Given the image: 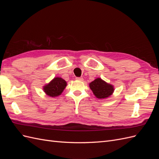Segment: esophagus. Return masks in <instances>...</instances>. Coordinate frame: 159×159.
<instances>
[{"label":"esophagus","mask_w":159,"mask_h":159,"mask_svg":"<svg viewBox=\"0 0 159 159\" xmlns=\"http://www.w3.org/2000/svg\"><path fill=\"white\" fill-rule=\"evenodd\" d=\"M76 80H78V81H84V78H76Z\"/></svg>","instance_id":"1"}]
</instances>
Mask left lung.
<instances>
[{
    "label": "left lung",
    "mask_w": 159,
    "mask_h": 159,
    "mask_svg": "<svg viewBox=\"0 0 159 159\" xmlns=\"http://www.w3.org/2000/svg\"><path fill=\"white\" fill-rule=\"evenodd\" d=\"M89 86L94 95L99 99L108 98L113 93L115 90L113 85L107 83L99 78L91 81Z\"/></svg>",
    "instance_id": "8db88e82"
}]
</instances>
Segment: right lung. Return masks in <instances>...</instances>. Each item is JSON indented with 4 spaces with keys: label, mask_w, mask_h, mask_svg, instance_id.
Instances as JSON below:
<instances>
[{
    "label": "right lung",
    "mask_w": 159,
    "mask_h": 159,
    "mask_svg": "<svg viewBox=\"0 0 159 159\" xmlns=\"http://www.w3.org/2000/svg\"><path fill=\"white\" fill-rule=\"evenodd\" d=\"M67 86V82L60 77H55L48 84L43 86V91L50 98H56L61 94Z\"/></svg>",
    "instance_id": "obj_1"
}]
</instances>
